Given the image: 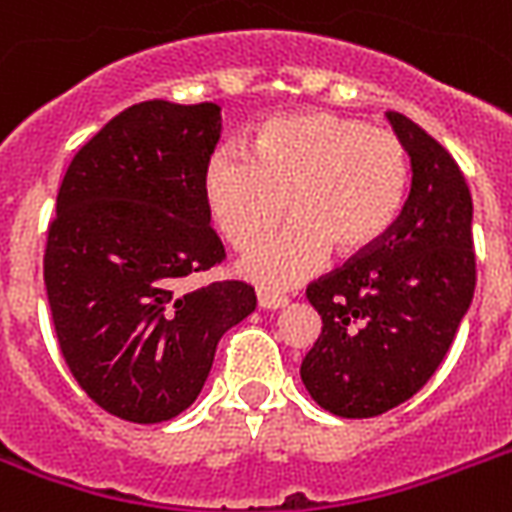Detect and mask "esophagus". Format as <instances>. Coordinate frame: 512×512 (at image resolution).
I'll use <instances>...</instances> for the list:
<instances>
[{"mask_svg": "<svg viewBox=\"0 0 512 512\" xmlns=\"http://www.w3.org/2000/svg\"><path fill=\"white\" fill-rule=\"evenodd\" d=\"M290 300L284 295H273V292H257V306L265 308V311H276V308H284Z\"/></svg>", "mask_w": 512, "mask_h": 512, "instance_id": "esophagus-1", "label": "esophagus"}]
</instances>
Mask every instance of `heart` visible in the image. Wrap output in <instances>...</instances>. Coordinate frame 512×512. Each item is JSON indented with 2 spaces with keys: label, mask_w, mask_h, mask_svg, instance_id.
Wrapping results in <instances>:
<instances>
[{
  "label": "heart",
  "mask_w": 512,
  "mask_h": 512,
  "mask_svg": "<svg viewBox=\"0 0 512 512\" xmlns=\"http://www.w3.org/2000/svg\"><path fill=\"white\" fill-rule=\"evenodd\" d=\"M408 185L403 139L335 112L271 117L252 136V155L217 147L201 174L206 209L239 252L271 236L287 201L290 225L241 260V273L271 290L317 273L330 249L343 260L373 252L395 228Z\"/></svg>",
  "instance_id": "1"
}]
</instances>
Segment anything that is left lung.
Here are the masks:
<instances>
[{
	"instance_id": "1",
	"label": "left lung",
	"mask_w": 512,
	"mask_h": 512,
	"mask_svg": "<svg viewBox=\"0 0 512 512\" xmlns=\"http://www.w3.org/2000/svg\"><path fill=\"white\" fill-rule=\"evenodd\" d=\"M408 147L411 193L373 252L308 284L322 333L300 365L308 395L343 419L411 400L446 357L475 292L473 198L451 152L386 112Z\"/></svg>"
}]
</instances>
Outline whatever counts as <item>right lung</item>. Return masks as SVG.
<instances>
[{
	"label": "right lung",
	"instance_id": "right-lung-1",
	"mask_svg": "<svg viewBox=\"0 0 512 512\" xmlns=\"http://www.w3.org/2000/svg\"><path fill=\"white\" fill-rule=\"evenodd\" d=\"M220 107L152 99L74 155L48 225L45 290L77 384L117 419L169 421L204 389L217 343L255 311L244 282L187 290L225 260L201 174Z\"/></svg>",
	"mask_w": 512,
	"mask_h": 512
}]
</instances>
